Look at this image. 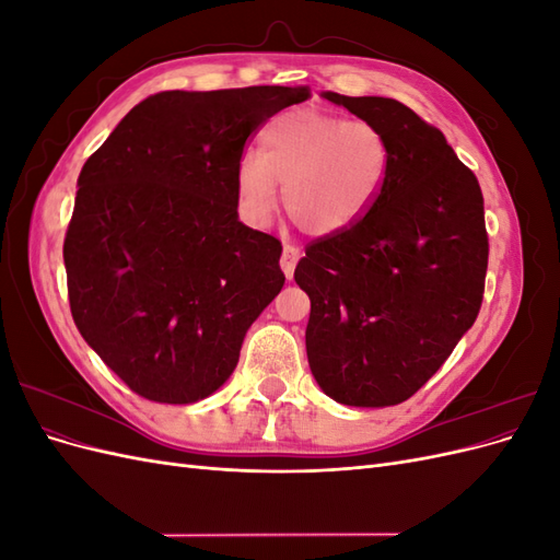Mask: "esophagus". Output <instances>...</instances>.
<instances>
[{
	"mask_svg": "<svg viewBox=\"0 0 560 560\" xmlns=\"http://www.w3.org/2000/svg\"><path fill=\"white\" fill-rule=\"evenodd\" d=\"M299 259H301V252H299V247L287 243V245L282 247L280 266H282V270H284V276L290 278V280H292V276H294V268H296V261H299Z\"/></svg>",
	"mask_w": 560,
	"mask_h": 560,
	"instance_id": "1",
	"label": "esophagus"
}]
</instances>
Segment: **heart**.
I'll use <instances>...</instances> for the list:
<instances>
[{
	"label": "heart",
	"instance_id": "1",
	"mask_svg": "<svg viewBox=\"0 0 560 560\" xmlns=\"http://www.w3.org/2000/svg\"><path fill=\"white\" fill-rule=\"evenodd\" d=\"M385 132L362 118L315 107L290 109L261 132V151H245L235 186L247 214L266 222L284 186V210L315 238L352 229L374 208L387 173Z\"/></svg>",
	"mask_w": 560,
	"mask_h": 560
}]
</instances>
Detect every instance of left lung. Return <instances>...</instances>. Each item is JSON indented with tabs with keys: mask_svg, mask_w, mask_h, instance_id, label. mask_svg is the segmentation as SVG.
<instances>
[{
	"mask_svg": "<svg viewBox=\"0 0 560 560\" xmlns=\"http://www.w3.org/2000/svg\"><path fill=\"white\" fill-rule=\"evenodd\" d=\"M389 144L378 200L352 229L315 238L294 280L311 299L308 364L348 406L406 401L442 366L483 301L481 186L444 132L393 97L325 93Z\"/></svg>",
	"mask_w": 560,
	"mask_h": 560,
	"instance_id": "1",
	"label": "left lung"
}]
</instances>
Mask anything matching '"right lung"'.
<instances>
[{"mask_svg":"<svg viewBox=\"0 0 560 560\" xmlns=\"http://www.w3.org/2000/svg\"><path fill=\"white\" fill-rule=\"evenodd\" d=\"M308 86L163 91L83 163L62 257L74 325L135 395L222 387L284 284L282 245L238 219L247 140Z\"/></svg>","mask_w":560,"mask_h":560,"instance_id":"add662e5","label":"right lung"}]
</instances>
